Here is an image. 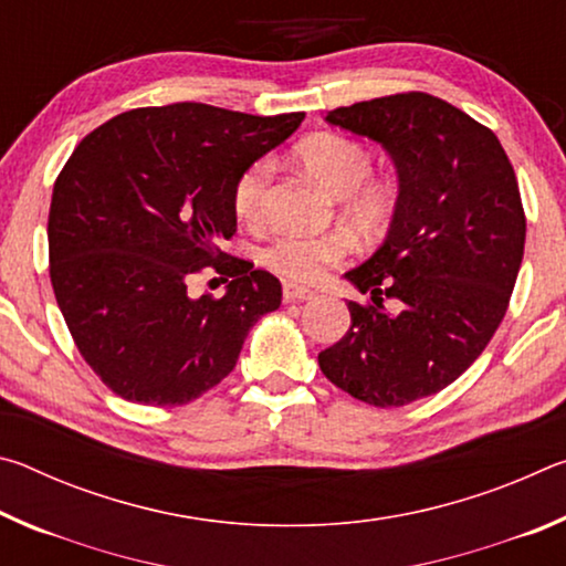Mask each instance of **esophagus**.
<instances>
[{"label":"esophagus","instance_id":"1","mask_svg":"<svg viewBox=\"0 0 566 566\" xmlns=\"http://www.w3.org/2000/svg\"><path fill=\"white\" fill-rule=\"evenodd\" d=\"M282 294H284V302H304V300H312V296H314L312 290H306V286H300L294 282H284Z\"/></svg>","mask_w":566,"mask_h":566}]
</instances>
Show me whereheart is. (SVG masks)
<instances>
[{"label":"heart","instance_id":"obj_1","mask_svg":"<svg viewBox=\"0 0 566 566\" xmlns=\"http://www.w3.org/2000/svg\"><path fill=\"white\" fill-rule=\"evenodd\" d=\"M296 161L332 195L347 197L352 219L367 232H377L395 214V191L385 181L369 179L375 159L361 142L337 132L314 134L296 147ZM270 181L272 165L266 159H256L242 169L232 189L239 222L262 224ZM347 254L349 239L344 234H284L262 249V262L286 280L319 282Z\"/></svg>","mask_w":566,"mask_h":566}]
</instances>
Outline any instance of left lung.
I'll return each instance as SVG.
<instances>
[{"instance_id": "8db88e82", "label": "left lung", "mask_w": 566, "mask_h": 566, "mask_svg": "<svg viewBox=\"0 0 566 566\" xmlns=\"http://www.w3.org/2000/svg\"><path fill=\"white\" fill-rule=\"evenodd\" d=\"M327 122L389 151L399 197L385 244L347 272L369 300L347 302L352 327L319 367L354 399L405 407L452 385L502 324L524 256L520 185L496 134L427 92Z\"/></svg>"}]
</instances>
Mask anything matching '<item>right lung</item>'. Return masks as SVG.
I'll return each mask as SVG.
<instances>
[{
    "mask_svg": "<svg viewBox=\"0 0 566 566\" xmlns=\"http://www.w3.org/2000/svg\"><path fill=\"white\" fill-rule=\"evenodd\" d=\"M304 112L254 117L209 104L122 112L54 181L50 280L76 349L114 395L147 407L202 397L234 369L252 324L282 304L274 274L222 252L242 169ZM205 269L222 297L190 294Z\"/></svg>",
    "mask_w": 566,
    "mask_h": 566,
    "instance_id": "add662e5",
    "label": "right lung"
}]
</instances>
